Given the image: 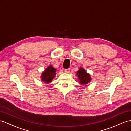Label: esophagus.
<instances>
[{
	"label": "esophagus",
	"instance_id": "obj_1",
	"mask_svg": "<svg viewBox=\"0 0 131 131\" xmlns=\"http://www.w3.org/2000/svg\"><path fill=\"white\" fill-rule=\"evenodd\" d=\"M64 72H65V73H69V72H70V69L68 68V69H65V70H64Z\"/></svg>",
	"mask_w": 131,
	"mask_h": 131
}]
</instances>
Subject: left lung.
<instances>
[{
  "label": "left lung",
  "mask_w": 131,
  "mask_h": 131,
  "mask_svg": "<svg viewBox=\"0 0 131 131\" xmlns=\"http://www.w3.org/2000/svg\"><path fill=\"white\" fill-rule=\"evenodd\" d=\"M76 75L78 77L79 84L82 86H87L91 82L92 78L90 73L86 72L84 68L80 67L76 73Z\"/></svg>",
  "instance_id": "1"
}]
</instances>
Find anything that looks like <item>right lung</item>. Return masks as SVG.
Masks as SVG:
<instances>
[{"instance_id": "obj_1", "label": "right lung", "mask_w": 131, "mask_h": 131, "mask_svg": "<svg viewBox=\"0 0 131 131\" xmlns=\"http://www.w3.org/2000/svg\"><path fill=\"white\" fill-rule=\"evenodd\" d=\"M56 75V68L52 65H49L44 69L40 75L41 81L46 84H49L52 82Z\"/></svg>"}]
</instances>
